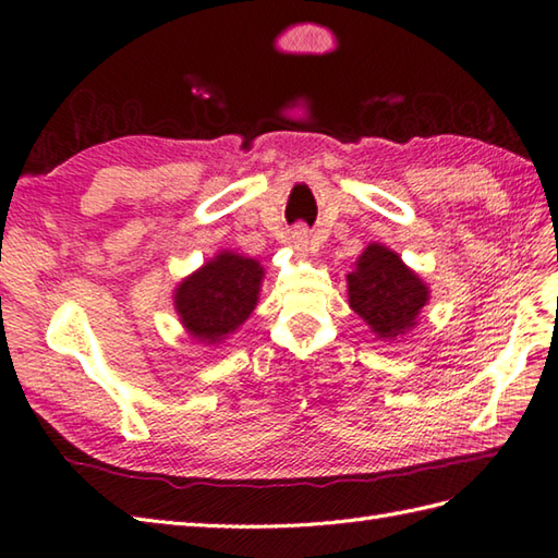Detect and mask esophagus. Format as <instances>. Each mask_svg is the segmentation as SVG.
<instances>
[{"instance_id": "34e87169", "label": "esophagus", "mask_w": 558, "mask_h": 558, "mask_svg": "<svg viewBox=\"0 0 558 558\" xmlns=\"http://www.w3.org/2000/svg\"><path fill=\"white\" fill-rule=\"evenodd\" d=\"M292 246L298 248L300 254L310 252V246H312V232H310V228H304V225H298V228L292 230Z\"/></svg>"}]
</instances>
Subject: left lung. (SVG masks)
<instances>
[{
  "mask_svg": "<svg viewBox=\"0 0 558 558\" xmlns=\"http://www.w3.org/2000/svg\"><path fill=\"white\" fill-rule=\"evenodd\" d=\"M350 306L378 338H398L426 304L424 282L381 244H369L348 276Z\"/></svg>",
  "mask_w": 558,
  "mask_h": 558,
  "instance_id": "obj_1",
  "label": "left lung"
}]
</instances>
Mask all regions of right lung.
<instances>
[{
	"label": "right lung",
	"mask_w": 558,
	"mask_h": 558,
	"mask_svg": "<svg viewBox=\"0 0 558 558\" xmlns=\"http://www.w3.org/2000/svg\"><path fill=\"white\" fill-rule=\"evenodd\" d=\"M264 268L258 260L225 252L186 278L174 294L177 312L189 333L218 342L254 312Z\"/></svg>",
	"instance_id": "right-lung-1"
}]
</instances>
